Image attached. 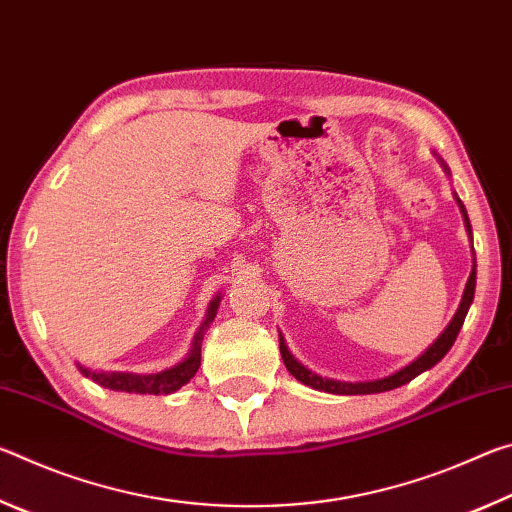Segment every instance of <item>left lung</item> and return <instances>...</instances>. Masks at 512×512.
I'll return each mask as SVG.
<instances>
[{
  "label": "left lung",
  "instance_id": "8db88e82",
  "mask_svg": "<svg viewBox=\"0 0 512 512\" xmlns=\"http://www.w3.org/2000/svg\"><path fill=\"white\" fill-rule=\"evenodd\" d=\"M443 164L445 171L449 173L447 164L440 160ZM456 196V194H454ZM456 203L461 207L463 212V221H465V228H467V235L472 237V225L470 219H467V212H465V205L461 203V198L456 196ZM474 287H476V266H472V273L467 277V284H465V291H463V298H461V305H458L454 318L449 320V325L445 327V332L438 336L436 341H433L427 350H424L418 359L411 361L409 366H404L402 370L393 372V375H388L384 379H375V381H336V379H327V377H320L316 372H311L309 368L302 366L300 361H296V357L289 352L287 343H284V336L280 334V354L284 359V366L291 372L293 377L302 384H307L311 388H316V391H323V393H334V395H370V393H384V391H393V388H400L404 384H409L411 379H415L420 375V372L429 370L436 366V363L445 357L452 348L458 332H461L463 327V320L467 316V309H470L472 300H474Z\"/></svg>",
  "mask_w": 512,
  "mask_h": 512
}]
</instances>
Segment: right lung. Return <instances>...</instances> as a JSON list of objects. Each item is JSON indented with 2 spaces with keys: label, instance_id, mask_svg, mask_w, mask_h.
<instances>
[{
  "label": "right lung",
  "instance_id": "right-lung-1",
  "mask_svg": "<svg viewBox=\"0 0 512 512\" xmlns=\"http://www.w3.org/2000/svg\"><path fill=\"white\" fill-rule=\"evenodd\" d=\"M221 296H216L210 307H207V316L203 320L201 329L194 336V345L189 350L187 357L162 372H153V375H133V372H103V370H90L79 366L85 377L97 381L99 386L110 388V391H124V393H140V395H169L176 393L178 388H183L189 379L196 375L198 366H201V343H203V332L216 316V309H219Z\"/></svg>",
  "mask_w": 512,
  "mask_h": 512
}]
</instances>
